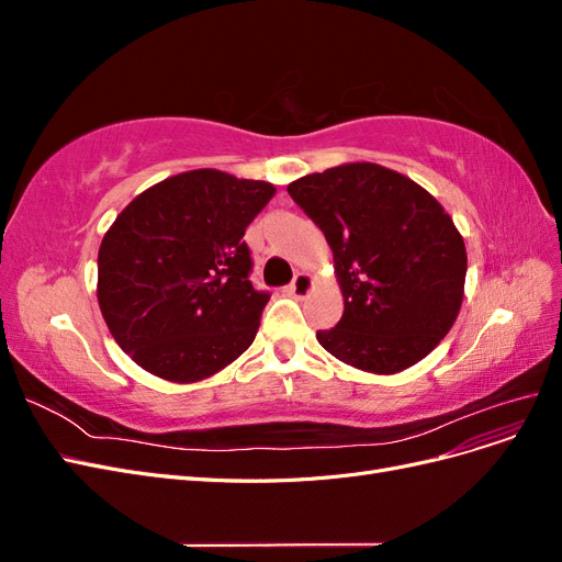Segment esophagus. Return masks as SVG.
Returning a JSON list of instances; mask_svg holds the SVG:
<instances>
[{
  "mask_svg": "<svg viewBox=\"0 0 562 562\" xmlns=\"http://www.w3.org/2000/svg\"><path fill=\"white\" fill-rule=\"evenodd\" d=\"M310 291H312V277L307 274V271H300V274L291 283V293L295 297H304Z\"/></svg>",
  "mask_w": 562,
  "mask_h": 562,
  "instance_id": "1",
  "label": "esophagus"
}]
</instances>
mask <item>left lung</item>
Returning <instances> with one entry per match:
<instances>
[{
  "mask_svg": "<svg viewBox=\"0 0 562 562\" xmlns=\"http://www.w3.org/2000/svg\"><path fill=\"white\" fill-rule=\"evenodd\" d=\"M288 194L326 234L345 297L342 318L316 333L318 345L375 375L429 356L464 300L467 248L446 209L370 161L304 176Z\"/></svg>",
  "mask_w": 562,
  "mask_h": 562,
  "instance_id": "1",
  "label": "left lung"
}]
</instances>
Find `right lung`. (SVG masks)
<instances>
[{"label": "right lung", "mask_w": 562, "mask_h": 562, "mask_svg": "<svg viewBox=\"0 0 562 562\" xmlns=\"http://www.w3.org/2000/svg\"><path fill=\"white\" fill-rule=\"evenodd\" d=\"M274 184L215 168L166 178L116 215L98 250V304L116 345L161 380H206L252 345L269 293L244 241Z\"/></svg>", "instance_id": "1"}]
</instances>
